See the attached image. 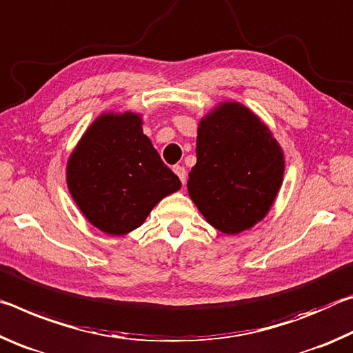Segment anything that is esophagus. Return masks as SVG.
Here are the masks:
<instances>
[{"label": "esophagus", "mask_w": 353, "mask_h": 353, "mask_svg": "<svg viewBox=\"0 0 353 353\" xmlns=\"http://www.w3.org/2000/svg\"><path fill=\"white\" fill-rule=\"evenodd\" d=\"M173 172L176 173V176L180 178L183 184H186V180H188V172H186V169H184L183 165H175V167H173Z\"/></svg>", "instance_id": "esophagus-1"}]
</instances>
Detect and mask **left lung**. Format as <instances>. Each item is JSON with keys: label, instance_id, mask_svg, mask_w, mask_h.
Segmentation results:
<instances>
[{"label": "left lung", "instance_id": "left-lung-1", "mask_svg": "<svg viewBox=\"0 0 353 353\" xmlns=\"http://www.w3.org/2000/svg\"><path fill=\"white\" fill-rule=\"evenodd\" d=\"M195 153L188 192L206 222L238 234L263 221L281 188L285 154L261 119L241 103H221L200 120Z\"/></svg>", "mask_w": 353, "mask_h": 353}]
</instances>
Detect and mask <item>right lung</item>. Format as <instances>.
<instances>
[{
  "instance_id": "obj_1",
  "label": "right lung",
  "mask_w": 353,
  "mask_h": 353,
  "mask_svg": "<svg viewBox=\"0 0 353 353\" xmlns=\"http://www.w3.org/2000/svg\"><path fill=\"white\" fill-rule=\"evenodd\" d=\"M67 186L95 228L123 236L181 181L143 134L141 114L128 111L101 114L85 130L68 158Z\"/></svg>"
}]
</instances>
